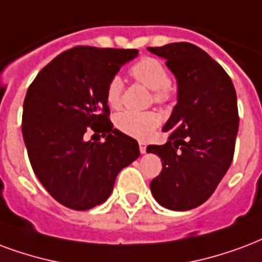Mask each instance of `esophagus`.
Returning <instances> with one entry per match:
<instances>
[{
    "label": "esophagus",
    "mask_w": 262,
    "mask_h": 262,
    "mask_svg": "<svg viewBox=\"0 0 262 262\" xmlns=\"http://www.w3.org/2000/svg\"><path fill=\"white\" fill-rule=\"evenodd\" d=\"M139 148H140L141 154H144V152H146L147 144H146V143H144V141H140V143H139Z\"/></svg>",
    "instance_id": "esophagus-1"
}]
</instances>
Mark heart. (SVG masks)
Listing matches in <instances>:
<instances>
[{
    "label": "heart",
    "instance_id": "b5f03b06",
    "mask_svg": "<svg viewBox=\"0 0 262 262\" xmlns=\"http://www.w3.org/2000/svg\"><path fill=\"white\" fill-rule=\"evenodd\" d=\"M130 76L143 83L152 90V97L156 102H165L172 97V86L169 76L164 63L157 58H141L132 65ZM122 87L123 82L119 76L110 79L105 87V101L112 108L121 104ZM160 123V118L154 112L123 111L118 114L115 119L116 127L125 135L137 139H147Z\"/></svg>",
    "mask_w": 262,
    "mask_h": 262
}]
</instances>
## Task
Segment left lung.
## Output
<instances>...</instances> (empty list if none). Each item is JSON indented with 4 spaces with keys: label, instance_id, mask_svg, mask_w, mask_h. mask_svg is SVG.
<instances>
[{
    "label": "left lung",
    "instance_id": "8db88e82",
    "mask_svg": "<svg viewBox=\"0 0 262 262\" xmlns=\"http://www.w3.org/2000/svg\"><path fill=\"white\" fill-rule=\"evenodd\" d=\"M148 51L166 59L178 82V104L162 129L169 140L147 147L162 161L151 193L168 210H191L210 199L233 160L236 90L224 68L194 44L172 42Z\"/></svg>",
    "mask_w": 262,
    "mask_h": 262
}]
</instances>
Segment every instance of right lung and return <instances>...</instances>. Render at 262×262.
Segmentation results:
<instances>
[{"instance_id": "obj_1", "label": "right lung", "mask_w": 262, "mask_h": 262, "mask_svg": "<svg viewBox=\"0 0 262 262\" xmlns=\"http://www.w3.org/2000/svg\"><path fill=\"white\" fill-rule=\"evenodd\" d=\"M137 54L77 46L54 58L29 86L22 115L29 160L44 189L68 208L102 204L122 168L140 156L139 143L114 129L105 101L106 83ZM90 130L106 141H84Z\"/></svg>"}]
</instances>
